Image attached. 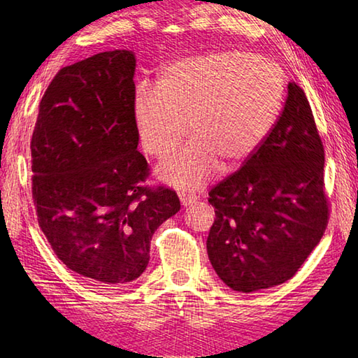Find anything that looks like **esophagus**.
<instances>
[{
  "label": "esophagus",
  "mask_w": 358,
  "mask_h": 358,
  "mask_svg": "<svg viewBox=\"0 0 358 358\" xmlns=\"http://www.w3.org/2000/svg\"><path fill=\"white\" fill-rule=\"evenodd\" d=\"M196 200H199V196H196L195 194H186V192L180 194V201L183 206H191V204L196 203Z\"/></svg>",
  "instance_id": "34e87169"
}]
</instances>
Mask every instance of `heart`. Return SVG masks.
<instances>
[{
  "label": "heart",
  "mask_w": 358,
  "mask_h": 358,
  "mask_svg": "<svg viewBox=\"0 0 358 358\" xmlns=\"http://www.w3.org/2000/svg\"><path fill=\"white\" fill-rule=\"evenodd\" d=\"M285 78L269 59L243 50L210 52L180 59L162 71L158 92L141 86L134 118L144 150L166 158L187 134L189 146L159 166L175 187L195 189L222 169L240 164L275 126Z\"/></svg>",
  "instance_id": "b5f03b06"
}]
</instances>
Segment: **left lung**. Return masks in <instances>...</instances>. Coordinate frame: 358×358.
<instances>
[{
	"label": "left lung",
	"instance_id": "left-lung-1",
	"mask_svg": "<svg viewBox=\"0 0 358 358\" xmlns=\"http://www.w3.org/2000/svg\"><path fill=\"white\" fill-rule=\"evenodd\" d=\"M324 149L303 89L289 83L275 126L240 169L210 189L206 241L217 275L255 292L295 275L322 240L329 208Z\"/></svg>",
	"mask_w": 358,
	"mask_h": 358
}]
</instances>
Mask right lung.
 I'll use <instances>...</instances> for the list:
<instances>
[{
	"label": "right lung",
	"mask_w": 358,
	"mask_h": 358,
	"mask_svg": "<svg viewBox=\"0 0 358 358\" xmlns=\"http://www.w3.org/2000/svg\"><path fill=\"white\" fill-rule=\"evenodd\" d=\"M134 73L131 50L63 67L30 140L38 224L66 268L98 286L138 278L152 235L180 210L172 189L143 185L149 164L136 150Z\"/></svg>",
	"instance_id": "obj_1"
}]
</instances>
